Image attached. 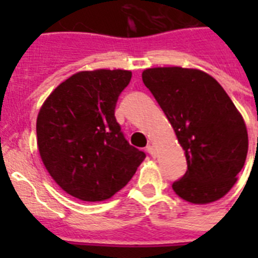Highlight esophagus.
<instances>
[{"instance_id":"obj_1","label":"esophagus","mask_w":258,"mask_h":258,"mask_svg":"<svg viewBox=\"0 0 258 258\" xmlns=\"http://www.w3.org/2000/svg\"><path fill=\"white\" fill-rule=\"evenodd\" d=\"M146 151L151 155V157H155V149H154V146L149 145L147 147H146Z\"/></svg>"}]
</instances>
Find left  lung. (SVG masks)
<instances>
[{
	"instance_id": "1",
	"label": "left lung",
	"mask_w": 258,
	"mask_h": 258,
	"mask_svg": "<svg viewBox=\"0 0 258 258\" xmlns=\"http://www.w3.org/2000/svg\"><path fill=\"white\" fill-rule=\"evenodd\" d=\"M142 79L184 150L187 170L174 191L191 204L222 198L248 154L246 125L228 93L208 74L180 67L150 68Z\"/></svg>"
}]
</instances>
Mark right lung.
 Here are the masks:
<instances>
[{"label":"right lung","instance_id":"right-lung-1","mask_svg":"<svg viewBox=\"0 0 258 258\" xmlns=\"http://www.w3.org/2000/svg\"><path fill=\"white\" fill-rule=\"evenodd\" d=\"M133 74L86 71L50 93L37 116L42 163L70 196L88 202L108 200L133 178L146 154L131 146L115 107Z\"/></svg>","mask_w":258,"mask_h":258}]
</instances>
